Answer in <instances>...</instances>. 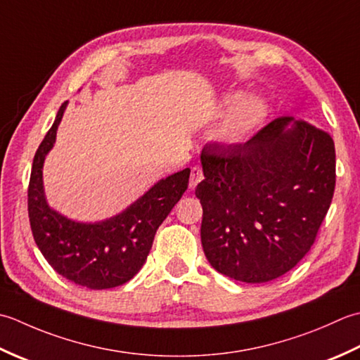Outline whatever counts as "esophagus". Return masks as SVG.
I'll return each mask as SVG.
<instances>
[{
	"instance_id": "obj_1",
	"label": "esophagus",
	"mask_w": 360,
	"mask_h": 360,
	"mask_svg": "<svg viewBox=\"0 0 360 360\" xmlns=\"http://www.w3.org/2000/svg\"><path fill=\"white\" fill-rule=\"evenodd\" d=\"M203 180V171L200 166L191 167V177H189V188L194 189L199 183Z\"/></svg>"
}]
</instances>
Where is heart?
Wrapping results in <instances>:
<instances>
[{
    "label": "heart",
    "instance_id": "heart-1",
    "mask_svg": "<svg viewBox=\"0 0 360 360\" xmlns=\"http://www.w3.org/2000/svg\"><path fill=\"white\" fill-rule=\"evenodd\" d=\"M244 98L239 91L226 93L221 108L224 112L231 110L216 130V139L222 144H239L250 136L266 118V104L259 98Z\"/></svg>",
    "mask_w": 360,
    "mask_h": 360
}]
</instances>
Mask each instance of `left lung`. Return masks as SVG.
Here are the masks:
<instances>
[{
	"instance_id": "obj_1",
	"label": "left lung",
	"mask_w": 360,
	"mask_h": 360,
	"mask_svg": "<svg viewBox=\"0 0 360 360\" xmlns=\"http://www.w3.org/2000/svg\"><path fill=\"white\" fill-rule=\"evenodd\" d=\"M290 125V128L287 126ZM202 245L219 274L267 283L288 274L311 250L335 186L331 135L281 116L247 143L207 144Z\"/></svg>"
}]
</instances>
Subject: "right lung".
Listing matches in <instances>:
<instances>
[{
  "mask_svg": "<svg viewBox=\"0 0 360 360\" xmlns=\"http://www.w3.org/2000/svg\"><path fill=\"white\" fill-rule=\"evenodd\" d=\"M67 107L58 108L53 127L35 152L27 188V212L32 236L41 255L58 275L93 290L130 281L148 259L158 226L172 211L189 183L183 169L153 185L141 199L108 221L80 224L48 207L41 169L56 143L57 127Z\"/></svg>",
  "mask_w": 360,
  "mask_h": 360,
  "instance_id": "obj_1",
  "label": "right lung"
}]
</instances>
